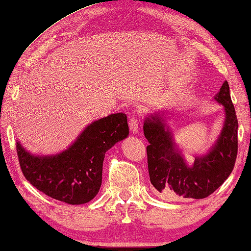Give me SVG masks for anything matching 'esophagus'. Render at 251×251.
<instances>
[{
    "label": "esophagus",
    "instance_id": "1",
    "mask_svg": "<svg viewBox=\"0 0 251 251\" xmlns=\"http://www.w3.org/2000/svg\"><path fill=\"white\" fill-rule=\"evenodd\" d=\"M129 128L131 130L132 132H138L139 131V121L138 119L135 118V116H132L131 119L129 120Z\"/></svg>",
    "mask_w": 251,
    "mask_h": 251
}]
</instances>
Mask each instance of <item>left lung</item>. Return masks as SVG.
I'll list each match as a JSON object with an SVG mask.
<instances>
[{"mask_svg":"<svg viewBox=\"0 0 251 251\" xmlns=\"http://www.w3.org/2000/svg\"><path fill=\"white\" fill-rule=\"evenodd\" d=\"M215 99L225 107L224 128L211 152L197 157L193 167H187L175 150L171 133L159 115L151 116L144 123V136L150 143L146 152L151 183L167 199L207 198L227 179L234 168L239 123L227 81Z\"/></svg>","mask_w":251,"mask_h":251,"instance_id":"obj_1","label":"left lung"}]
</instances>
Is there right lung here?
Returning <instances> with one entry per match:
<instances>
[{"instance_id": "add662e5", "label": "right lung", "mask_w": 251, "mask_h": 251, "mask_svg": "<svg viewBox=\"0 0 251 251\" xmlns=\"http://www.w3.org/2000/svg\"><path fill=\"white\" fill-rule=\"evenodd\" d=\"M129 133L126 115L111 114L85 128L76 142L54 156H34L17 143L20 169L34 187L68 204L91 201L101 185L105 153Z\"/></svg>"}]
</instances>
